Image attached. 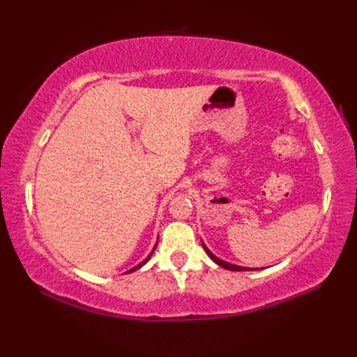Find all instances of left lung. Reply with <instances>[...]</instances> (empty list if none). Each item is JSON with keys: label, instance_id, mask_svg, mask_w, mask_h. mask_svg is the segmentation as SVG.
Listing matches in <instances>:
<instances>
[{"label": "left lung", "instance_id": "left-lung-1", "mask_svg": "<svg viewBox=\"0 0 357 357\" xmlns=\"http://www.w3.org/2000/svg\"><path fill=\"white\" fill-rule=\"evenodd\" d=\"M204 248H206V252H207V255L211 257V259H213L218 265H221L222 268H225V270H231V271H244V270H252V268H244V267H238V265H233V264H229V262H225V261H222V259H219V257H216L213 253L210 252V250L204 245Z\"/></svg>", "mask_w": 357, "mask_h": 357}]
</instances>
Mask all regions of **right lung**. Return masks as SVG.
<instances>
[{"mask_svg":"<svg viewBox=\"0 0 357 357\" xmlns=\"http://www.w3.org/2000/svg\"><path fill=\"white\" fill-rule=\"evenodd\" d=\"M155 248H156V245H155ZM155 248H153V250H155ZM150 256H151V253H150ZM150 256H149V257H147V259H146V261H142V262H141V264H139V265H136V267H133V268H132V270H130V271H127V273H132V271H135V270H138V268H139V267H142V265H144V264H146V262H147V261H149V259H150Z\"/></svg>","mask_w":357,"mask_h":357,"instance_id":"add662e5","label":"right lung"}]
</instances>
